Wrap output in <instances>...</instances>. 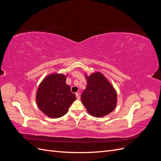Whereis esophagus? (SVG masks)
I'll return each mask as SVG.
<instances>
[{
  "label": "esophagus",
  "instance_id": "esophagus-1",
  "mask_svg": "<svg viewBox=\"0 0 161 161\" xmlns=\"http://www.w3.org/2000/svg\"><path fill=\"white\" fill-rule=\"evenodd\" d=\"M76 97L77 99H80V94L79 93H76Z\"/></svg>",
  "mask_w": 161,
  "mask_h": 161
}]
</instances>
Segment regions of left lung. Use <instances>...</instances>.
I'll return each mask as SVG.
<instances>
[{"instance_id": "left-lung-1", "label": "left lung", "mask_w": 161, "mask_h": 161, "mask_svg": "<svg viewBox=\"0 0 161 161\" xmlns=\"http://www.w3.org/2000/svg\"><path fill=\"white\" fill-rule=\"evenodd\" d=\"M86 80V88L82 92L81 101L89 113L100 118L114 111L117 94L108 80L99 72L92 74Z\"/></svg>"}]
</instances>
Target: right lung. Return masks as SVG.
<instances>
[{"label": "right lung", "mask_w": 161, "mask_h": 161, "mask_svg": "<svg viewBox=\"0 0 161 161\" xmlns=\"http://www.w3.org/2000/svg\"><path fill=\"white\" fill-rule=\"evenodd\" d=\"M66 79L64 75H51L43 79L39 86L36 95L37 106L50 118L64 115L76 99L70 86L66 84Z\"/></svg>", "instance_id": "add662e5"}]
</instances>
